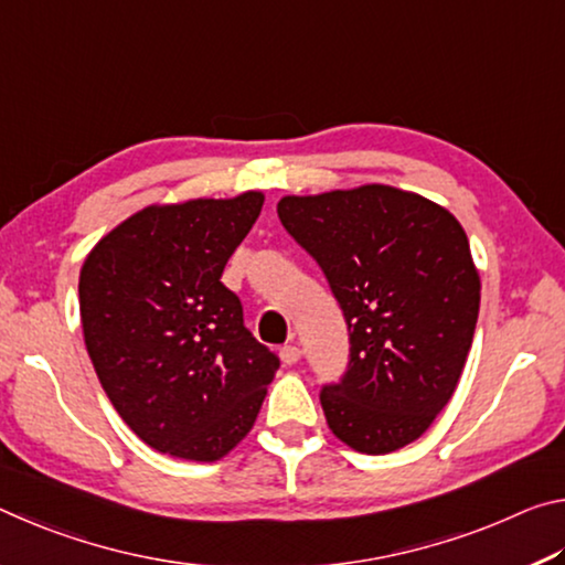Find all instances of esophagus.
Returning a JSON list of instances; mask_svg holds the SVG:
<instances>
[{
	"mask_svg": "<svg viewBox=\"0 0 565 565\" xmlns=\"http://www.w3.org/2000/svg\"><path fill=\"white\" fill-rule=\"evenodd\" d=\"M300 355H302V350H300L298 345H295V343L280 348V358H282L285 365H295V363H298V360H300Z\"/></svg>",
	"mask_w": 565,
	"mask_h": 565,
	"instance_id": "esophagus-1",
	"label": "esophagus"
}]
</instances>
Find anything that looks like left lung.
I'll return each mask as SVG.
<instances>
[{"label": "left lung", "mask_w": 565, "mask_h": 565, "mask_svg": "<svg viewBox=\"0 0 565 565\" xmlns=\"http://www.w3.org/2000/svg\"><path fill=\"white\" fill-rule=\"evenodd\" d=\"M277 217L320 265L350 355L320 405L350 448L383 456L446 408L473 343L480 280L460 222L387 184L282 198Z\"/></svg>", "instance_id": "8db88e82"}]
</instances>
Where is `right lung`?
<instances>
[{
	"label": "right lung",
	"mask_w": 565,
	"mask_h": 565,
	"mask_svg": "<svg viewBox=\"0 0 565 565\" xmlns=\"http://www.w3.org/2000/svg\"><path fill=\"white\" fill-rule=\"evenodd\" d=\"M263 200L147 207L82 265L79 316L99 383L129 428L174 458L212 463L233 450L280 367L220 280Z\"/></svg>",
	"instance_id": "1"
}]
</instances>
